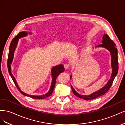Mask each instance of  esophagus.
Returning a JSON list of instances; mask_svg holds the SVG:
<instances>
[{
    "label": "esophagus",
    "mask_w": 125,
    "mask_h": 125,
    "mask_svg": "<svg viewBox=\"0 0 125 125\" xmlns=\"http://www.w3.org/2000/svg\"><path fill=\"white\" fill-rule=\"evenodd\" d=\"M64 68L65 70H67V69H69V65L68 64H64Z\"/></svg>",
    "instance_id": "1"
}]
</instances>
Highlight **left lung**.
<instances>
[{"mask_svg": "<svg viewBox=\"0 0 125 125\" xmlns=\"http://www.w3.org/2000/svg\"><path fill=\"white\" fill-rule=\"evenodd\" d=\"M102 43L103 44H99V45H97V47H104L107 49L110 52L112 58V66L113 68V72L111 77H110V80L108 82V83L106 84L105 86L103 87L102 89H101V90L94 93L90 95H81L79 94H78L74 90V89L73 88V87L71 86V88H72V90L74 94L77 97L80 98L88 101L91 100V99H95L98 97H99L100 96L105 94L109 90L110 87H111L114 78H115L117 73H118V55H117V52L118 51H117V49L116 48V44L107 34H104V36L103 37ZM71 77H72V76L71 75Z\"/></svg>", "mask_w": 125, "mask_h": 125, "instance_id": "left-lung-1", "label": "left lung"}]
</instances>
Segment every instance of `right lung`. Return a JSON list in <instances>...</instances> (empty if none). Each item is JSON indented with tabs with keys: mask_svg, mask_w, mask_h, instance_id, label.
I'll return each mask as SVG.
<instances>
[{
	"mask_svg": "<svg viewBox=\"0 0 125 125\" xmlns=\"http://www.w3.org/2000/svg\"><path fill=\"white\" fill-rule=\"evenodd\" d=\"M27 35V33L26 32H24V31L20 32H19L15 38L12 39L11 42V43H10V47H9L8 60H7V66H8V72H9V73L10 74V76H11L12 78L14 83H15L17 88H18V90H19V91L21 93V94L24 95V96H28V97H31V98H34V99H42L44 98H46L47 97H49V96L52 94V92H53V90H54V87H55L56 78L59 76V75L61 73L63 72L64 71V66L62 64H60V65H59L58 66H54L53 67L52 69V72H51L52 75V82L51 86L50 87V90L49 92L48 93H47V94H45V95H42V96H32V95H30L27 94L26 93H24L22 91H21L20 88L19 87V86H18V84L16 82L15 77H14L13 75L11 73V65H11V63L12 61L13 57V53H14V51H15V48L17 46L18 41L19 38L26 36Z\"/></svg>",
	"mask_w": 125,
	"mask_h": 125,
	"instance_id": "1",
	"label": "right lung"
}]
</instances>
